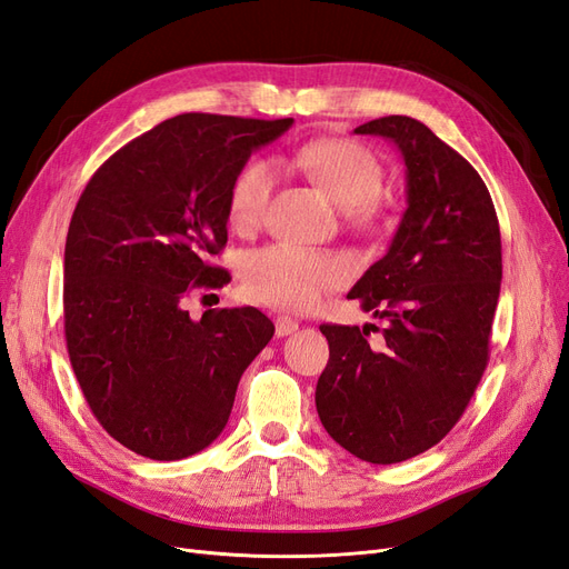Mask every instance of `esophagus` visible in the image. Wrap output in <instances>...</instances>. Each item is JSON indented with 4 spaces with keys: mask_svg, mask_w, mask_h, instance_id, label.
Returning a JSON list of instances; mask_svg holds the SVG:
<instances>
[{
    "mask_svg": "<svg viewBox=\"0 0 569 569\" xmlns=\"http://www.w3.org/2000/svg\"><path fill=\"white\" fill-rule=\"evenodd\" d=\"M299 329V322L297 320H291V318H278L276 320V335L278 337H289V335H293V331Z\"/></svg>",
    "mask_w": 569,
    "mask_h": 569,
    "instance_id": "obj_1",
    "label": "esophagus"
}]
</instances>
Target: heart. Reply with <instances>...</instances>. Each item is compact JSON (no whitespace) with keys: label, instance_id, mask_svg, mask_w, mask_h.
Segmentation results:
<instances>
[{"label":"heart","instance_id":"obj_1","mask_svg":"<svg viewBox=\"0 0 569 569\" xmlns=\"http://www.w3.org/2000/svg\"><path fill=\"white\" fill-rule=\"evenodd\" d=\"M308 179L343 213L362 219L375 209L383 190V167L367 148L343 139H320L301 146L293 154ZM276 190V169L253 160L240 169L230 186L228 217L238 230L261 223ZM244 289L251 299L282 310L316 308L327 291L346 282V266L322 253L276 244L247 257Z\"/></svg>","mask_w":569,"mask_h":569}]
</instances>
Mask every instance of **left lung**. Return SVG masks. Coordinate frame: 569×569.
<instances>
[{"instance_id": "obj_1", "label": "left lung", "mask_w": 569, "mask_h": 569, "mask_svg": "<svg viewBox=\"0 0 569 569\" xmlns=\"http://www.w3.org/2000/svg\"><path fill=\"white\" fill-rule=\"evenodd\" d=\"M356 133L383 136L405 162L407 209L383 257L348 291L386 320L322 325L329 362L316 407L327 433L369 463L438 445L482 379L501 289L497 211L478 171L419 120L390 114Z\"/></svg>"}]
</instances>
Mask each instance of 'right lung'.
Returning <instances> with one entry per match:
<instances>
[{
	"label": "right lung",
	"mask_w": 569,
	"mask_h": 569,
	"mask_svg": "<svg viewBox=\"0 0 569 569\" xmlns=\"http://www.w3.org/2000/svg\"><path fill=\"white\" fill-rule=\"evenodd\" d=\"M293 124L186 112L101 164L66 240V341L108 433L131 452L179 461L221 436L240 377L276 335L259 308L192 320V289H219L209 259L228 242L234 176Z\"/></svg>",
	"instance_id": "1"
}]
</instances>
